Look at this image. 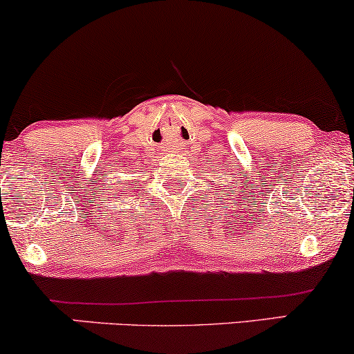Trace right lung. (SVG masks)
I'll use <instances>...</instances> for the list:
<instances>
[{"label":"right lung","mask_w":354,"mask_h":354,"mask_svg":"<svg viewBox=\"0 0 354 354\" xmlns=\"http://www.w3.org/2000/svg\"><path fill=\"white\" fill-rule=\"evenodd\" d=\"M134 189H136V187H134Z\"/></svg>","instance_id":"right-lung-1"}]
</instances>
